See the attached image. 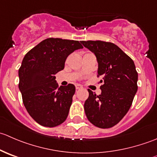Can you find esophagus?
<instances>
[{
    "label": "esophagus",
    "instance_id": "34e87169",
    "mask_svg": "<svg viewBox=\"0 0 157 157\" xmlns=\"http://www.w3.org/2000/svg\"><path fill=\"white\" fill-rule=\"evenodd\" d=\"M75 86H76V90H80V89L82 88V86H80V85L79 84H77Z\"/></svg>",
    "mask_w": 157,
    "mask_h": 157
}]
</instances>
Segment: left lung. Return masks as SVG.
Returning a JSON list of instances; mask_svg holds the SVG:
<instances>
[{
	"instance_id": "8db88e82",
	"label": "left lung",
	"mask_w": 157,
	"mask_h": 157,
	"mask_svg": "<svg viewBox=\"0 0 157 157\" xmlns=\"http://www.w3.org/2000/svg\"><path fill=\"white\" fill-rule=\"evenodd\" d=\"M96 55L100 95L88 89L89 97L84 110L88 120L95 126L109 128L118 124L127 114L137 91L138 75L133 60L112 42L82 41Z\"/></svg>"
}]
</instances>
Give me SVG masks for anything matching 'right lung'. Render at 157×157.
I'll return each instance as SVG.
<instances>
[{
	"mask_svg": "<svg viewBox=\"0 0 157 157\" xmlns=\"http://www.w3.org/2000/svg\"><path fill=\"white\" fill-rule=\"evenodd\" d=\"M83 45L74 40L49 38L32 48L19 69V89L30 116L45 127L62 124L68 115L75 86L58 88L57 73L64 68L66 59Z\"/></svg>",
	"mask_w": 157,
	"mask_h": 157,
	"instance_id": "right-lung-1",
	"label": "right lung"
}]
</instances>
